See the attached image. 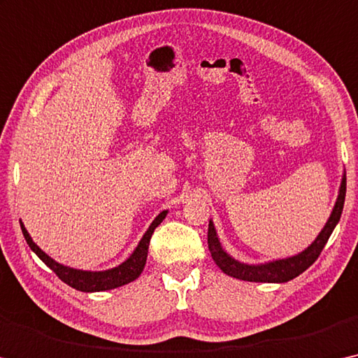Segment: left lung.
I'll return each mask as SVG.
<instances>
[{"label": "left lung", "mask_w": 358, "mask_h": 358, "mask_svg": "<svg viewBox=\"0 0 358 358\" xmlns=\"http://www.w3.org/2000/svg\"><path fill=\"white\" fill-rule=\"evenodd\" d=\"M344 200H345V176L343 178V182H341L336 205H334L331 216H329L328 222L325 227H323L320 235L317 236L315 241H313L309 248L299 252L298 256L288 257V259L261 264V266H248V264H241L238 261H235L234 257H230L227 252L222 250L211 221H210V227H208V248H210L213 259L217 264L219 268H221L224 273L230 275V277L238 278V280H246V282H262V283L288 282V280H293L298 277V275L304 272L306 268H309L312 264L318 259L322 250L325 248L329 235L333 234L334 227H336V224L339 222L341 214H343V208H344Z\"/></svg>", "instance_id": "obj_1"}]
</instances>
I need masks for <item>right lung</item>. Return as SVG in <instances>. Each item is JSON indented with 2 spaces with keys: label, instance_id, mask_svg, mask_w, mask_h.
Returning <instances> with one entry per match:
<instances>
[{
  "label": "right lung",
  "instance_id": "right-lung-1",
  "mask_svg": "<svg viewBox=\"0 0 358 358\" xmlns=\"http://www.w3.org/2000/svg\"><path fill=\"white\" fill-rule=\"evenodd\" d=\"M168 211H162L158 216L155 217V221L152 222L150 227L145 232V235L142 236V240L137 245V248L134 250L133 255L129 256V259H126L122 266L110 268V271H103V272H86V271H76V268H70L65 267L62 264L56 262L51 259L45 251H41L38 246L35 245V241L31 240V236L27 232V229L24 227V224L20 222V229L22 234H24L27 243L31 248V251L36 252V256L46 264V266L51 268V271L57 275V277L62 280L64 283H67L69 287L78 289V291H85V293H94V291H106V289H113L118 287H123V285H128L131 282L139 277L145 267V261H147V252H148V245H150V238L153 230H155L158 225L162 224V221L166 217Z\"/></svg>",
  "mask_w": 358,
  "mask_h": 358
}]
</instances>
